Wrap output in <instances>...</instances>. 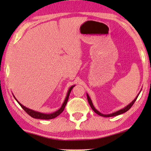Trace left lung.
<instances>
[{
  "mask_svg": "<svg viewBox=\"0 0 151 151\" xmlns=\"http://www.w3.org/2000/svg\"><path fill=\"white\" fill-rule=\"evenodd\" d=\"M140 92H141V91H140ZM140 92L139 93H138L137 96H136V98H135V99H134V100H133V101H132V102H131V103H130V104H128L127 106H125L124 108L122 109H120V110H119V111H116V112H114V113H111V114H107V115L102 114V113H101L100 112H99V111H98V110H97V109L94 107L92 101H91V100L90 97L88 96V93H86V96H87V100H88V103H89V105L91 106V109H93V111L95 113H97V114L99 115H100V116L105 117H114V116H116V115H120V114H122V113H125V112H127V111H129V109L131 108V106H133L134 103H135V102L136 101V100H137V97H138V96H139V95Z\"/></svg>",
  "mask_w": 151,
  "mask_h": 151,
  "instance_id": "left-lung-1",
  "label": "left lung"
}]
</instances>
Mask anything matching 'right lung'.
I'll use <instances>...</instances> for the list:
<instances>
[{
    "instance_id": "right-lung-1",
    "label": "right lung",
    "mask_w": 151,
    "mask_h": 151,
    "mask_svg": "<svg viewBox=\"0 0 151 151\" xmlns=\"http://www.w3.org/2000/svg\"><path fill=\"white\" fill-rule=\"evenodd\" d=\"M74 86H75V85L71 86V87L69 88V89L68 90L67 96H66L65 100V101H64L63 104V105H62V106H61L60 108L58 111H55V112H53V113H49V114H47V113H40V112H38V111L32 110V109L27 108L26 106H23V105H22V104H20V103L17 100V99H16V98H15V96H14V95H13V96H14V98H15V100H16V101H17V102L20 105V106H21L22 108L24 109V111H25V112H26L27 113H28V114L31 117H34V118H36V119H51L55 118V117H56L57 116H58V115H59L60 114V113L64 111V109H65V108L66 104H67V101H68V100H69V97L70 93H71L72 88H73L74 87Z\"/></svg>"
}]
</instances>
